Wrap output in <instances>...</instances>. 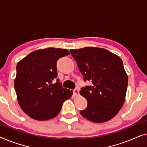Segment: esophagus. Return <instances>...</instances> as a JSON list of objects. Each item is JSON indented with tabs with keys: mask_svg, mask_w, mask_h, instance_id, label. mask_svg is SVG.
I'll return each mask as SVG.
<instances>
[{
	"mask_svg": "<svg viewBox=\"0 0 147 147\" xmlns=\"http://www.w3.org/2000/svg\"><path fill=\"white\" fill-rule=\"evenodd\" d=\"M74 96H79V94H80L79 90H78V89L74 90Z\"/></svg>",
	"mask_w": 147,
	"mask_h": 147,
	"instance_id": "1",
	"label": "esophagus"
}]
</instances>
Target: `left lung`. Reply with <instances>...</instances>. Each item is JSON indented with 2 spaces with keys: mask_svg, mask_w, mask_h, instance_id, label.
Here are the masks:
<instances>
[{
  "mask_svg": "<svg viewBox=\"0 0 147 147\" xmlns=\"http://www.w3.org/2000/svg\"><path fill=\"white\" fill-rule=\"evenodd\" d=\"M70 53L84 81L92 83L80 91L88 102L87 108L80 111L81 115L97 123L112 119L123 106L127 90L128 75L121 58L99 47L71 49Z\"/></svg>",
  "mask_w": 147,
  "mask_h": 147,
  "instance_id": "left-lung-1",
  "label": "left lung"
}]
</instances>
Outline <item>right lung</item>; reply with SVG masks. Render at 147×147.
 <instances>
[{
    "mask_svg": "<svg viewBox=\"0 0 147 147\" xmlns=\"http://www.w3.org/2000/svg\"><path fill=\"white\" fill-rule=\"evenodd\" d=\"M69 55L66 49L48 47L30 53L18 62L14 86L20 107L29 117L47 120L58 115L73 91L53 80L57 77L56 63Z\"/></svg>",
    "mask_w": 147,
    "mask_h": 147,
    "instance_id": "obj_1",
    "label": "right lung"
}]
</instances>
